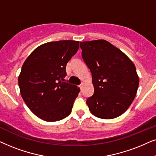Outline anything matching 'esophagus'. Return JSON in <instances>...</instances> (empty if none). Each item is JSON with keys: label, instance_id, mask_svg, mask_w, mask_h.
Segmentation results:
<instances>
[{"label": "esophagus", "instance_id": "34e87169", "mask_svg": "<svg viewBox=\"0 0 156 156\" xmlns=\"http://www.w3.org/2000/svg\"><path fill=\"white\" fill-rule=\"evenodd\" d=\"M83 83H82L80 85V90H82V88H83Z\"/></svg>", "mask_w": 156, "mask_h": 156}]
</instances>
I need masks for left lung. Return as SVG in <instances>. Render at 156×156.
Segmentation results:
<instances>
[{
	"label": "left lung",
	"instance_id": "8db88e82",
	"mask_svg": "<svg viewBox=\"0 0 156 156\" xmlns=\"http://www.w3.org/2000/svg\"><path fill=\"white\" fill-rule=\"evenodd\" d=\"M82 58L92 74L94 93L86 101L98 118L112 119L131 104L139 85L136 66L120 50L105 40L80 43Z\"/></svg>",
	"mask_w": 156,
	"mask_h": 156
}]
</instances>
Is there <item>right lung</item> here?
<instances>
[{
  "instance_id": "obj_1",
  "label": "right lung",
  "mask_w": 156,
  "mask_h": 156,
  "mask_svg": "<svg viewBox=\"0 0 156 156\" xmlns=\"http://www.w3.org/2000/svg\"><path fill=\"white\" fill-rule=\"evenodd\" d=\"M78 48V41L49 42L35 49L24 62L18 77L20 94L41 119L58 121L71 113L79 88L65 80L66 68Z\"/></svg>"
}]
</instances>
